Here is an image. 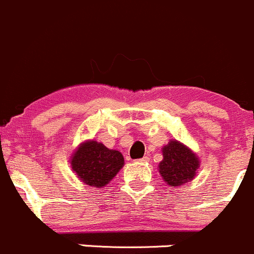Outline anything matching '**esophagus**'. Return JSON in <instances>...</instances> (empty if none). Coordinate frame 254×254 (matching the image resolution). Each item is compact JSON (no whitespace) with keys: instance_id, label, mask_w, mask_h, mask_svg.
Here are the masks:
<instances>
[{"instance_id":"obj_1","label":"esophagus","mask_w":254,"mask_h":254,"mask_svg":"<svg viewBox=\"0 0 254 254\" xmlns=\"http://www.w3.org/2000/svg\"><path fill=\"white\" fill-rule=\"evenodd\" d=\"M140 162H148V161H150V157H148V156H145V157H142L141 160H139Z\"/></svg>"}]
</instances>
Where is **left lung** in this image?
Instances as JSON below:
<instances>
[{
    "label": "left lung",
    "instance_id": "left-lung-1",
    "mask_svg": "<svg viewBox=\"0 0 254 254\" xmlns=\"http://www.w3.org/2000/svg\"><path fill=\"white\" fill-rule=\"evenodd\" d=\"M163 160L158 165L163 181L172 188L179 187L195 177L199 168L198 156L177 140H171L162 148Z\"/></svg>",
    "mask_w": 254,
    "mask_h": 254
}]
</instances>
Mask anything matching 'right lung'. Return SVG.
Listing matches in <instances>:
<instances>
[{"label": "right lung", "mask_w": 254, "mask_h": 254, "mask_svg": "<svg viewBox=\"0 0 254 254\" xmlns=\"http://www.w3.org/2000/svg\"><path fill=\"white\" fill-rule=\"evenodd\" d=\"M71 167L83 183L102 188L117 176L124 166V157L117 150H109L94 140L79 143L71 157Z\"/></svg>", "instance_id": "obj_1"}]
</instances>
